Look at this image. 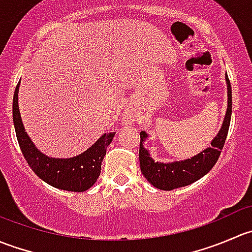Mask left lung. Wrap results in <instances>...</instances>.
<instances>
[{"mask_svg":"<svg viewBox=\"0 0 252 252\" xmlns=\"http://www.w3.org/2000/svg\"><path fill=\"white\" fill-rule=\"evenodd\" d=\"M225 80L228 85V108L220 133L211 142L212 147H208L192 158L185 161L161 163V162H155L150 157L147 150L144 149L142 141L147 138V134L145 131L140 133L139 159H140L141 173L155 188L161 190H173L192 184L207 174L216 164L224 146L229 130L230 117H232V86H230L229 78L225 77Z\"/></svg>","mask_w":252,"mask_h":252,"instance_id":"8db88e82","label":"left lung"}]
</instances>
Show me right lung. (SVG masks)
<instances>
[{
	"mask_svg": "<svg viewBox=\"0 0 252 252\" xmlns=\"http://www.w3.org/2000/svg\"><path fill=\"white\" fill-rule=\"evenodd\" d=\"M18 83L13 96V123L20 150L35 174L57 189L81 192L90 189L101 173V163L114 133L103 134L90 149L72 158H51L39 151L25 133L18 108Z\"/></svg>",
	"mask_w": 252,
	"mask_h": 252,
	"instance_id": "right-lung-1",
	"label": "right lung"
}]
</instances>
